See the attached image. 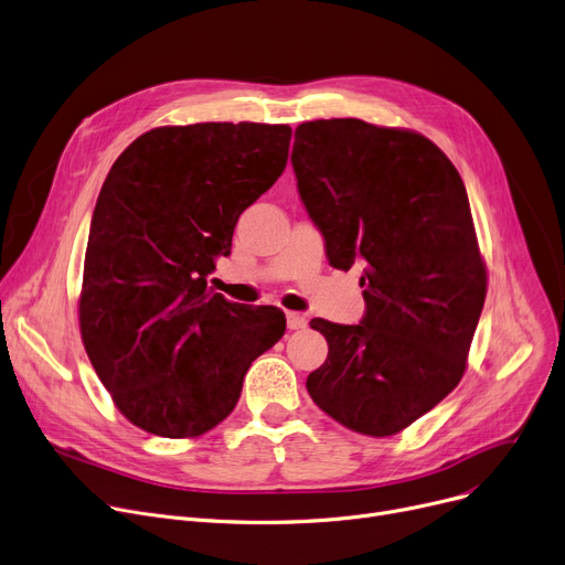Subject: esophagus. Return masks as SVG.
<instances>
[{
	"instance_id": "esophagus-1",
	"label": "esophagus",
	"mask_w": 565,
	"mask_h": 565,
	"mask_svg": "<svg viewBox=\"0 0 565 565\" xmlns=\"http://www.w3.org/2000/svg\"><path fill=\"white\" fill-rule=\"evenodd\" d=\"M306 323H308V319H306L303 315L287 312V328H289V330H298V328H303Z\"/></svg>"
}]
</instances>
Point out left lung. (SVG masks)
<instances>
[{
	"label": "left lung",
	"mask_w": 565,
	"mask_h": 565,
	"mask_svg": "<svg viewBox=\"0 0 565 565\" xmlns=\"http://www.w3.org/2000/svg\"><path fill=\"white\" fill-rule=\"evenodd\" d=\"M298 193L335 269L360 262L362 321L312 319L328 358L312 402L362 436H394L460 383L486 301L466 184L447 154L411 129L358 118L296 127Z\"/></svg>",
	"instance_id": "1"
}]
</instances>
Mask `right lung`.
<instances>
[{"mask_svg": "<svg viewBox=\"0 0 565 565\" xmlns=\"http://www.w3.org/2000/svg\"><path fill=\"white\" fill-rule=\"evenodd\" d=\"M289 125L154 127L114 161L90 218L79 330L116 408L198 438L237 406L250 362L285 335L274 306L207 287L246 207L282 175Z\"/></svg>", "mask_w": 565, "mask_h": 565, "instance_id": "obj_1", "label": "right lung"}]
</instances>
